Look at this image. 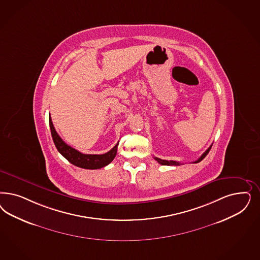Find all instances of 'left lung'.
Masks as SVG:
<instances>
[{
  "mask_svg": "<svg viewBox=\"0 0 260 260\" xmlns=\"http://www.w3.org/2000/svg\"><path fill=\"white\" fill-rule=\"evenodd\" d=\"M211 146H212V145H210V147L206 150V152H204V154L202 155L201 157H200L199 159H197V160H195V161H194V164H197V162L201 161L202 159H204V158L208 155V153L210 152ZM154 159H156L159 164L162 165V166H180V165H181L180 162L175 161V160H167V159H159V158H157V157H154Z\"/></svg>",
  "mask_w": 260,
  "mask_h": 260,
  "instance_id": "8db88e82",
  "label": "left lung"
}]
</instances>
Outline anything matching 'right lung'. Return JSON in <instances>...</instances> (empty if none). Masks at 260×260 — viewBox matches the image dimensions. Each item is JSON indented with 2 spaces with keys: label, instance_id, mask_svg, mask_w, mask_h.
Returning <instances> with one entry per match:
<instances>
[{
  "label": "right lung",
  "instance_id": "right-lung-1",
  "mask_svg": "<svg viewBox=\"0 0 260 260\" xmlns=\"http://www.w3.org/2000/svg\"><path fill=\"white\" fill-rule=\"evenodd\" d=\"M49 122H50L51 137L57 150L64 158H66L74 166L78 168H85V169H99V168L108 166L110 162L115 159L117 155L118 143L105 154H101V155L83 154L75 148L71 147L70 145H68L67 143L60 138V136L57 134L54 126L52 124L50 115L49 117Z\"/></svg>",
  "mask_w": 260,
  "mask_h": 260
}]
</instances>
